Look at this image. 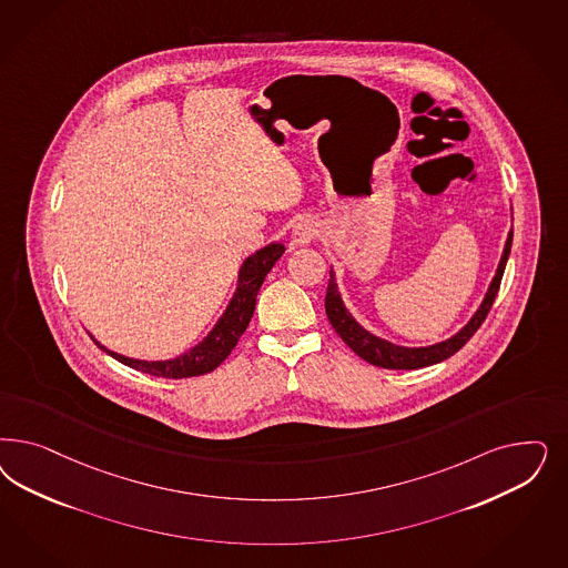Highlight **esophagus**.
I'll use <instances>...</instances> for the list:
<instances>
[{"label":"esophagus","mask_w":568,"mask_h":568,"mask_svg":"<svg viewBox=\"0 0 568 568\" xmlns=\"http://www.w3.org/2000/svg\"><path fill=\"white\" fill-rule=\"evenodd\" d=\"M317 223L313 220H301L294 223L293 236H291V244L293 246H307L312 244L315 236H317Z\"/></svg>","instance_id":"obj_1"}]
</instances>
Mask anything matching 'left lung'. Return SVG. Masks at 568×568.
<instances>
[{
  "label": "left lung",
  "mask_w": 568,
  "mask_h": 568,
  "mask_svg": "<svg viewBox=\"0 0 568 568\" xmlns=\"http://www.w3.org/2000/svg\"><path fill=\"white\" fill-rule=\"evenodd\" d=\"M510 248H513V230L508 232L504 255L499 258L497 272H495L494 280L489 284V291L485 294L480 307L476 310L475 315L470 317V322L459 329L458 334H454L452 338H447L443 343L430 345V347H399V345H393L385 338H378L376 334L367 332L347 312V307L341 298V293H338L336 277H334L332 270H329L328 291H326V313H328L329 324H332V328L336 329V334L347 343L348 347L353 348L362 359H366L367 364H372V366L386 367V369H418V367L439 364L443 359L452 357L454 353H458L459 348L473 338V334L485 322L487 313L494 305L497 291H499L501 275H504L508 256H510Z\"/></svg>",
  "instance_id": "8db88e82"
}]
</instances>
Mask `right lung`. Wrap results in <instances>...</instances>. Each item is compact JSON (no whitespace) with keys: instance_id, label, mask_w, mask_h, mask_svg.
I'll return each mask as SVG.
<instances>
[{"instance_id":"1","label":"right lung","mask_w":568,"mask_h":568,"mask_svg":"<svg viewBox=\"0 0 568 568\" xmlns=\"http://www.w3.org/2000/svg\"><path fill=\"white\" fill-rule=\"evenodd\" d=\"M282 255H284V244L272 242V244L263 246L261 251H256L255 255L248 256L240 267L239 288L232 296L227 310L221 315L220 322L215 324V328L211 329L209 336L196 347L185 351L175 359L142 362V359H133V357H125V355L109 351V348L102 347L95 338H93V343L102 351H106L110 357H114L116 362L133 367V369H140L144 374H152V376L192 378V376L209 374L232 353V348L239 345L240 336L244 334V329L255 313L256 293H258L265 275L270 274L275 261Z\"/></svg>"}]
</instances>
